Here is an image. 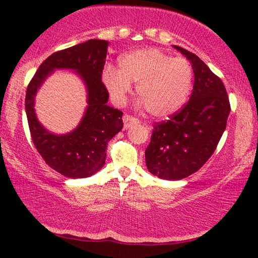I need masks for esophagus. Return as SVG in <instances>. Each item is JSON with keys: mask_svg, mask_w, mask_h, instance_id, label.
Wrapping results in <instances>:
<instances>
[{"mask_svg": "<svg viewBox=\"0 0 258 258\" xmlns=\"http://www.w3.org/2000/svg\"><path fill=\"white\" fill-rule=\"evenodd\" d=\"M139 118L134 117V116L129 115V114H125L123 116V123H124V128H129V126H132L133 124H135V123H139Z\"/></svg>", "mask_w": 258, "mask_h": 258, "instance_id": "esophagus-1", "label": "esophagus"}]
</instances>
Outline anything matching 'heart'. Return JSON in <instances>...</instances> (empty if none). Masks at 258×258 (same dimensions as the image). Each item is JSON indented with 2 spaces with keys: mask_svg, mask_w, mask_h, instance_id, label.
<instances>
[{
  "mask_svg": "<svg viewBox=\"0 0 258 258\" xmlns=\"http://www.w3.org/2000/svg\"><path fill=\"white\" fill-rule=\"evenodd\" d=\"M103 82L116 103H122L136 84V94L154 117H167L178 111L192 89L194 70L184 57L156 48L134 50L122 56L119 70L107 66Z\"/></svg>",
  "mask_w": 258,
  "mask_h": 258,
  "instance_id": "obj_1",
  "label": "heart"
}]
</instances>
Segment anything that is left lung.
I'll return each instance as SVG.
<instances>
[{"label": "left lung", "instance_id": "left-lung-1", "mask_svg": "<svg viewBox=\"0 0 258 258\" xmlns=\"http://www.w3.org/2000/svg\"><path fill=\"white\" fill-rule=\"evenodd\" d=\"M174 47L191 62L195 82L189 101L167 121L155 122L146 163L163 179H182L200 170L223 135L230 102L222 80L192 52Z\"/></svg>", "mask_w": 258, "mask_h": 258}]
</instances>
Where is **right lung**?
Instances as JSON below:
<instances>
[{
	"mask_svg": "<svg viewBox=\"0 0 258 258\" xmlns=\"http://www.w3.org/2000/svg\"><path fill=\"white\" fill-rule=\"evenodd\" d=\"M108 45V41L89 40L56 51L42 62L28 84L26 112L31 140L45 163L66 177H88L100 170L105 162L108 142L123 128V112L107 105L109 93L102 82ZM56 68L74 69L80 74L87 84L90 104L80 125L62 137L47 132L33 111L37 88Z\"/></svg>",
	"mask_w": 258,
	"mask_h": 258,
	"instance_id": "add662e5",
	"label": "right lung"
}]
</instances>
